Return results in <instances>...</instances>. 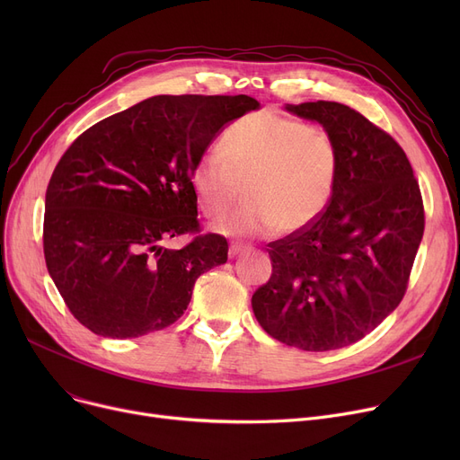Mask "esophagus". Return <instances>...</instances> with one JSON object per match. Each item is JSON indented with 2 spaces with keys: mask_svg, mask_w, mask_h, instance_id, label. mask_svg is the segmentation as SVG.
Listing matches in <instances>:
<instances>
[{
  "mask_svg": "<svg viewBox=\"0 0 460 460\" xmlns=\"http://www.w3.org/2000/svg\"><path fill=\"white\" fill-rule=\"evenodd\" d=\"M248 250V246L246 244H240V243H233L231 246H229V257L233 259V257H236L238 253H243V252H246Z\"/></svg>",
  "mask_w": 460,
  "mask_h": 460,
  "instance_id": "1",
  "label": "esophagus"
}]
</instances>
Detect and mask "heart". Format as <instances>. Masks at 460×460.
<instances>
[{
    "label": "heart",
    "mask_w": 460,
    "mask_h": 460,
    "mask_svg": "<svg viewBox=\"0 0 460 460\" xmlns=\"http://www.w3.org/2000/svg\"><path fill=\"white\" fill-rule=\"evenodd\" d=\"M222 149L205 151L191 167L201 210L220 217L240 198L246 203L216 224L224 234H293L315 224L340 181L341 155L332 132L302 119L262 110L236 119Z\"/></svg>",
    "instance_id": "b5f03b06"
}]
</instances>
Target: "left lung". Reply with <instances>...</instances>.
Here are the masks:
<instances>
[{
	"instance_id": "1",
	"label": "left lung",
	"mask_w": 460,
	"mask_h": 460,
	"mask_svg": "<svg viewBox=\"0 0 460 460\" xmlns=\"http://www.w3.org/2000/svg\"><path fill=\"white\" fill-rule=\"evenodd\" d=\"M287 110L332 132L340 181L315 224L269 244L272 276L252 307L279 343L335 350L401 304L425 229L423 199L401 145L359 111L328 101Z\"/></svg>"
}]
</instances>
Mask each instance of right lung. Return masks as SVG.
<instances>
[{
    "label": "right lung",
    "instance_id": "right-lung-1",
    "mask_svg": "<svg viewBox=\"0 0 460 460\" xmlns=\"http://www.w3.org/2000/svg\"><path fill=\"white\" fill-rule=\"evenodd\" d=\"M259 110L246 94H160L80 134L48 182L42 248L78 323L127 340L172 326L193 285L227 261L201 234L191 167L226 123ZM194 234L181 251L161 244Z\"/></svg>",
    "mask_w": 460,
    "mask_h": 460
}]
</instances>
